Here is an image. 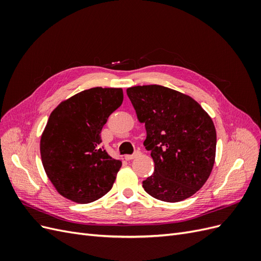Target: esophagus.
Here are the masks:
<instances>
[{"label": "esophagus", "mask_w": 261, "mask_h": 261, "mask_svg": "<svg viewBox=\"0 0 261 261\" xmlns=\"http://www.w3.org/2000/svg\"><path fill=\"white\" fill-rule=\"evenodd\" d=\"M138 154H140V151H139V150H136V151L134 152L133 154H127V155H125V159H126V160H133L134 158H136Z\"/></svg>", "instance_id": "34e87169"}]
</instances>
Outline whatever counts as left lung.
I'll use <instances>...</instances> for the list:
<instances>
[{"label":"left lung","instance_id":"8db88e82","mask_svg":"<svg viewBox=\"0 0 261 261\" xmlns=\"http://www.w3.org/2000/svg\"><path fill=\"white\" fill-rule=\"evenodd\" d=\"M127 96L140 123L154 172L143 181L153 198L184 200L206 183L215 164L217 133L211 117L193 98L159 85L130 87Z\"/></svg>","mask_w":261,"mask_h":261}]
</instances>
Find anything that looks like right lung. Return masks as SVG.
Masks as SVG:
<instances>
[{"label": "right lung", "instance_id": "obj_1", "mask_svg": "<svg viewBox=\"0 0 261 261\" xmlns=\"http://www.w3.org/2000/svg\"><path fill=\"white\" fill-rule=\"evenodd\" d=\"M123 102L121 88L94 87L54 110L40 140L44 171L65 198L89 203L112 188L122 162L101 147V130Z\"/></svg>", "mask_w": 261, "mask_h": 261}]
</instances>
